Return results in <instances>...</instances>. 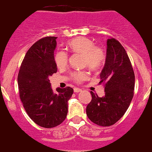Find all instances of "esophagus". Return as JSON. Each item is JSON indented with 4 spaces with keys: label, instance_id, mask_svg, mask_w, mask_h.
Wrapping results in <instances>:
<instances>
[{
    "label": "esophagus",
    "instance_id": "1",
    "mask_svg": "<svg viewBox=\"0 0 152 152\" xmlns=\"http://www.w3.org/2000/svg\"><path fill=\"white\" fill-rule=\"evenodd\" d=\"M82 89H81V88H74V92H75V93H81V92H82Z\"/></svg>",
    "mask_w": 152,
    "mask_h": 152
}]
</instances>
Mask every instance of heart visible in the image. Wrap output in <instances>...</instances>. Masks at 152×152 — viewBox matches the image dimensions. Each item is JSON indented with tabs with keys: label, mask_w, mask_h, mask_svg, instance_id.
I'll list each match as a JSON object with an SVG mask.
<instances>
[{
	"label": "heart",
	"mask_w": 152,
	"mask_h": 152,
	"mask_svg": "<svg viewBox=\"0 0 152 152\" xmlns=\"http://www.w3.org/2000/svg\"><path fill=\"white\" fill-rule=\"evenodd\" d=\"M68 48L74 53H78L84 55V63L90 69L99 68L105 60V53L100 47L96 46L95 42L85 37L74 38L67 44ZM55 63L59 68L66 66L68 62V55L65 51L59 50L55 54ZM75 81L80 82L88 77V73L86 71H77L73 74Z\"/></svg>",
	"instance_id": "obj_1"
}]
</instances>
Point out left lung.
<instances>
[{"label": "left lung", "mask_w": 152, "mask_h": 152, "mask_svg": "<svg viewBox=\"0 0 152 152\" xmlns=\"http://www.w3.org/2000/svg\"><path fill=\"white\" fill-rule=\"evenodd\" d=\"M99 84L104 87V96L91 92L92 100L86 114L95 124L112 126L124 115L133 96L135 75L123 46L115 38L107 41V56L100 75Z\"/></svg>", "instance_id": "obj_1"}]
</instances>
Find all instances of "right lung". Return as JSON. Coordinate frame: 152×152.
I'll return each mask as SVG.
<instances>
[{
  "label": "right lung",
  "mask_w": 152,
  "mask_h": 152,
  "mask_svg": "<svg viewBox=\"0 0 152 152\" xmlns=\"http://www.w3.org/2000/svg\"><path fill=\"white\" fill-rule=\"evenodd\" d=\"M56 37H46L35 42L27 51L19 69V96L29 117L38 126L53 128L64 122L68 100L74 93L70 87L54 92L49 77L56 73L54 59Z\"/></svg>",
  "instance_id": "add662e5"
}]
</instances>
